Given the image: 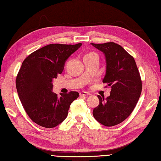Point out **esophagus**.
<instances>
[{
	"label": "esophagus",
	"mask_w": 161,
	"mask_h": 161,
	"mask_svg": "<svg viewBox=\"0 0 161 161\" xmlns=\"http://www.w3.org/2000/svg\"><path fill=\"white\" fill-rule=\"evenodd\" d=\"M91 94L89 93H88V92H85V91H82L80 93V96H89Z\"/></svg>",
	"instance_id": "obj_1"
}]
</instances>
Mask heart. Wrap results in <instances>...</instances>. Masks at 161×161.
<instances>
[{
    "instance_id": "obj_1",
    "label": "heart",
    "mask_w": 161,
    "mask_h": 161,
    "mask_svg": "<svg viewBox=\"0 0 161 161\" xmlns=\"http://www.w3.org/2000/svg\"><path fill=\"white\" fill-rule=\"evenodd\" d=\"M95 54V53H88L87 54Z\"/></svg>"
}]
</instances>
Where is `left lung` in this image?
<instances>
[{
  "label": "left lung",
  "mask_w": 161,
  "mask_h": 161,
  "mask_svg": "<svg viewBox=\"0 0 161 161\" xmlns=\"http://www.w3.org/2000/svg\"><path fill=\"white\" fill-rule=\"evenodd\" d=\"M91 45L104 54L107 63L103 83L111 86L106 99L97 95L100 104L93 109L97 122L113 126L127 118L141 96L142 81L136 61L123 47L114 42Z\"/></svg>",
  "instance_id": "left-lung-1"
}]
</instances>
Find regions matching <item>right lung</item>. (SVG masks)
I'll list each match as a JSON object with an SVG mask.
<instances>
[{
  "label": "right lung",
  "instance_id": "add662e5",
  "mask_svg": "<svg viewBox=\"0 0 161 161\" xmlns=\"http://www.w3.org/2000/svg\"><path fill=\"white\" fill-rule=\"evenodd\" d=\"M81 45L50 44L23 61L16 79V90L27 114L36 124L53 128L66 118L70 106L79 93H60L58 97L52 91L53 81L62 73L68 57Z\"/></svg>",
  "mask_w": 161,
  "mask_h": 161
}]
</instances>
